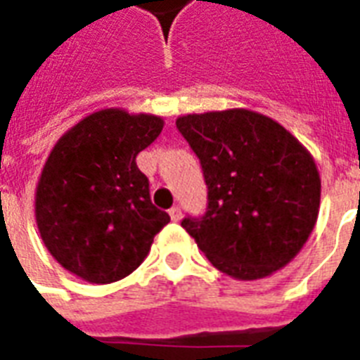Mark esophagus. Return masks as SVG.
I'll use <instances>...</instances> for the list:
<instances>
[{"label": "esophagus", "mask_w": 360, "mask_h": 360, "mask_svg": "<svg viewBox=\"0 0 360 360\" xmlns=\"http://www.w3.org/2000/svg\"><path fill=\"white\" fill-rule=\"evenodd\" d=\"M169 217H172V220H174V222H179L181 217H183V213H181V207H177V205H175V207L169 209Z\"/></svg>", "instance_id": "esophagus-1"}]
</instances>
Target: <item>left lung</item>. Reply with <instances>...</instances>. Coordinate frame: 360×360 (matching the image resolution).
Masks as SVG:
<instances>
[{"label": "left lung", "instance_id": "obj_1", "mask_svg": "<svg viewBox=\"0 0 360 360\" xmlns=\"http://www.w3.org/2000/svg\"><path fill=\"white\" fill-rule=\"evenodd\" d=\"M202 164L207 211L181 226L214 267L257 280L301 252L319 213L321 179L307 147L252 110L181 115L175 121Z\"/></svg>", "mask_w": 360, "mask_h": 360}]
</instances>
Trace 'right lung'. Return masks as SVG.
Returning <instances> with one entry per match:
<instances>
[{
    "instance_id": "add662e5",
    "label": "right lung",
    "mask_w": 360,
    "mask_h": 360,
    "mask_svg": "<svg viewBox=\"0 0 360 360\" xmlns=\"http://www.w3.org/2000/svg\"><path fill=\"white\" fill-rule=\"evenodd\" d=\"M162 127L158 115L104 108L67 130L48 155L37 183V228L53 259L78 278L112 284L129 276L169 222L136 166Z\"/></svg>"
}]
</instances>
